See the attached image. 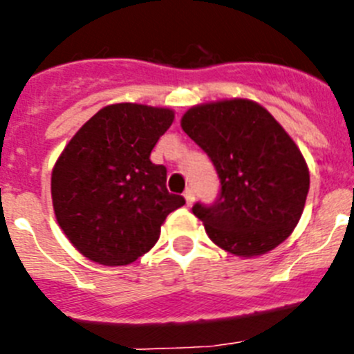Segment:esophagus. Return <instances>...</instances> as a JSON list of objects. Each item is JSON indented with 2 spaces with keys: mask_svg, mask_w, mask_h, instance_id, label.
I'll use <instances>...</instances> for the list:
<instances>
[{
  "mask_svg": "<svg viewBox=\"0 0 354 354\" xmlns=\"http://www.w3.org/2000/svg\"><path fill=\"white\" fill-rule=\"evenodd\" d=\"M184 198H186L187 205H193V202H195V192H193V187H187L186 192H184Z\"/></svg>",
  "mask_w": 354,
  "mask_h": 354,
  "instance_id": "obj_1",
  "label": "esophagus"
}]
</instances>
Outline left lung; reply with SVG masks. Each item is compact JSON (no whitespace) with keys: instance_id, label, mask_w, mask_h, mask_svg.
<instances>
[{"instance_id":"obj_1","label":"left lung","mask_w":354,"mask_h":354,"mask_svg":"<svg viewBox=\"0 0 354 354\" xmlns=\"http://www.w3.org/2000/svg\"><path fill=\"white\" fill-rule=\"evenodd\" d=\"M180 126L220 177L214 204L193 205L212 243L237 257L283 243L301 218L310 175L273 115L248 99H225L189 108Z\"/></svg>"}]
</instances>
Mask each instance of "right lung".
Here are the masks:
<instances>
[{
	"label": "right lung",
	"mask_w": 354,
	"mask_h": 354,
	"mask_svg": "<svg viewBox=\"0 0 354 354\" xmlns=\"http://www.w3.org/2000/svg\"><path fill=\"white\" fill-rule=\"evenodd\" d=\"M171 122L170 108L109 104L72 136L55 162L56 221L86 259L131 264L158 243L167 216L186 204L168 193L167 168L150 161Z\"/></svg>",
	"instance_id": "1"
}]
</instances>
